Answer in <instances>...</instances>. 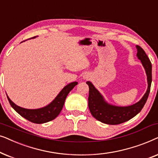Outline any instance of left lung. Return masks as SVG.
I'll return each instance as SVG.
<instances>
[{"instance_id":"1","label":"left lung","mask_w":158,"mask_h":158,"mask_svg":"<svg viewBox=\"0 0 158 158\" xmlns=\"http://www.w3.org/2000/svg\"><path fill=\"white\" fill-rule=\"evenodd\" d=\"M137 48V56L141 60L145 69L148 82V88L147 92L139 102L126 107L109 105L105 102L102 96L93 85V84L89 81L86 82L89 87L88 107L93 116L99 122L111 125L122 124L131 119L138 113H139L145 104L149 94H150L151 83H152V64L144 49L138 45Z\"/></svg>"}]
</instances>
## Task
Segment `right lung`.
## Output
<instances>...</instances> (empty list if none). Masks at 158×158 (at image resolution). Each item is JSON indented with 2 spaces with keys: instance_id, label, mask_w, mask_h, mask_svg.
Here are the masks:
<instances>
[{
  "instance_id": "add662e5",
  "label": "right lung",
  "mask_w": 158,
  "mask_h": 158,
  "mask_svg": "<svg viewBox=\"0 0 158 158\" xmlns=\"http://www.w3.org/2000/svg\"><path fill=\"white\" fill-rule=\"evenodd\" d=\"M77 84V82H73V83L67 85L50 104L44 108H42V109H23V108L18 106L14 102H12L11 100L8 98V96H7V98L13 109L19 114H20L22 117L25 118L26 119L32 123L43 124V123L50 122V121L55 119L59 115L64 106L67 96Z\"/></svg>"
}]
</instances>
